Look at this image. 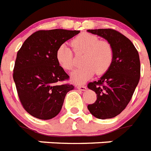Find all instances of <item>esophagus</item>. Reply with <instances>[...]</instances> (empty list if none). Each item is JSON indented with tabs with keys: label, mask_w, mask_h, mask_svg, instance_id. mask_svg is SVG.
Here are the masks:
<instances>
[{
	"label": "esophagus",
	"mask_w": 151,
	"mask_h": 151,
	"mask_svg": "<svg viewBox=\"0 0 151 151\" xmlns=\"http://www.w3.org/2000/svg\"><path fill=\"white\" fill-rule=\"evenodd\" d=\"M76 87L78 88L79 90H83V91H85V90H86V86L84 85H80V84H79V85L76 86Z\"/></svg>",
	"instance_id": "obj_1"
}]
</instances>
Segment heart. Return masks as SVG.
<instances>
[{"label":"heart","mask_w":151,"mask_h":151,"mask_svg":"<svg viewBox=\"0 0 151 151\" xmlns=\"http://www.w3.org/2000/svg\"><path fill=\"white\" fill-rule=\"evenodd\" d=\"M73 50L65 44L59 46L56 58L59 65L66 71L75 66V55H83L82 67L72 73V81L84 83L95 74L101 76L108 72L114 59V48L107 40H101L98 37L88 32L78 35L71 41ZM74 52H73V51Z\"/></svg>","instance_id":"heart-1"}]
</instances>
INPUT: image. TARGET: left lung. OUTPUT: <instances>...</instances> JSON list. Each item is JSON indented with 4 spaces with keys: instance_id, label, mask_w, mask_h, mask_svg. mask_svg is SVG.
<instances>
[{
    "instance_id": "obj_1",
    "label": "left lung",
    "mask_w": 151,
    "mask_h": 151,
    "mask_svg": "<svg viewBox=\"0 0 151 151\" xmlns=\"http://www.w3.org/2000/svg\"><path fill=\"white\" fill-rule=\"evenodd\" d=\"M104 37L114 48V59L108 71L99 79L88 83L96 93V100L87 106L94 117L111 119L121 113L129 103L140 78V61L137 50L121 32L112 29H89Z\"/></svg>"
}]
</instances>
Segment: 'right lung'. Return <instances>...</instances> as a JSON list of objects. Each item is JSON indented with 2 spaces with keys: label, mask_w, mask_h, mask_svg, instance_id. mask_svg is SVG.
<instances>
[{
  "label": "right lung",
  "mask_w": 151,
  "mask_h": 151,
  "mask_svg": "<svg viewBox=\"0 0 151 151\" xmlns=\"http://www.w3.org/2000/svg\"><path fill=\"white\" fill-rule=\"evenodd\" d=\"M76 30H39L25 40L17 53L13 69L17 93L22 105L32 116L47 120L61 111L66 93L74 89L68 75L59 65L56 51Z\"/></svg>",
  "instance_id": "right-lung-1"
}]
</instances>
